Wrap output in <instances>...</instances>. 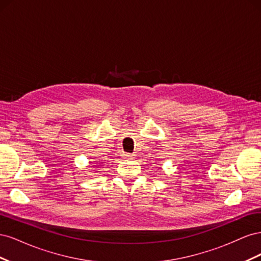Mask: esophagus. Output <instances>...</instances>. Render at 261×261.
<instances>
[{
    "mask_svg": "<svg viewBox=\"0 0 261 261\" xmlns=\"http://www.w3.org/2000/svg\"><path fill=\"white\" fill-rule=\"evenodd\" d=\"M123 156L125 158V159H133V158L135 156V154H134V153H123Z\"/></svg>",
    "mask_w": 261,
    "mask_h": 261,
    "instance_id": "esophagus-1",
    "label": "esophagus"
}]
</instances>
